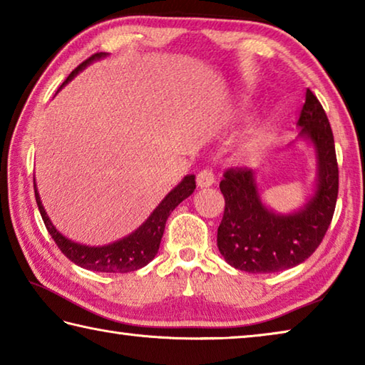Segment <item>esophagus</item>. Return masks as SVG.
Returning <instances> with one entry per match:
<instances>
[{
  "mask_svg": "<svg viewBox=\"0 0 365 365\" xmlns=\"http://www.w3.org/2000/svg\"><path fill=\"white\" fill-rule=\"evenodd\" d=\"M214 180H215V177L212 174V170H209V169H202L196 177V183H197V187H200V188L211 187Z\"/></svg>",
  "mask_w": 365,
  "mask_h": 365,
  "instance_id": "34e87169",
  "label": "esophagus"
}]
</instances>
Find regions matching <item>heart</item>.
Masks as SVG:
<instances>
[{
	"mask_svg": "<svg viewBox=\"0 0 365 365\" xmlns=\"http://www.w3.org/2000/svg\"><path fill=\"white\" fill-rule=\"evenodd\" d=\"M274 120H275V115H269V117H265L264 120L259 122L255 128H252L250 137H248L250 148H256L257 145H261L262 141L269 137L272 125H274Z\"/></svg>",
	"mask_w": 365,
	"mask_h": 365,
	"instance_id": "heart-1",
	"label": "heart"
}]
</instances>
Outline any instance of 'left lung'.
Listing matches in <instances>:
<instances>
[{"instance_id":"8db88e82","label":"left lung","mask_w":365,"mask_h":365,"mask_svg":"<svg viewBox=\"0 0 365 365\" xmlns=\"http://www.w3.org/2000/svg\"><path fill=\"white\" fill-rule=\"evenodd\" d=\"M296 125V141L311 145L317 163L314 193L299 209L283 214L265 206L256 170L230 169L220 182L225 211L217 228V246L235 269L250 274L292 269L317 250L330 225L338 197L335 140L322 104L309 88Z\"/></svg>"}]
</instances>
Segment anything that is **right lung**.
<instances>
[{
  "mask_svg": "<svg viewBox=\"0 0 365 365\" xmlns=\"http://www.w3.org/2000/svg\"><path fill=\"white\" fill-rule=\"evenodd\" d=\"M106 56L108 53H96L91 58L86 59L76 71L71 72V76L64 80L63 85L59 86V90H63L64 86L69 83L77 73L82 72L86 66H90L91 63H95V61H100ZM34 188L36 206H38V211L41 214L43 222H45L46 230L51 235L54 243L58 245V248L63 251V255L66 257H69L73 264H77L86 270L106 272V274H125V272H133L145 267L146 264H150L153 261L154 256L158 255L160 238H163L164 235L165 222H168L170 212L174 211L183 200H187V197L193 193L196 183L195 175H185L182 178V182L164 196V200L159 202L156 209H154L150 214V217H148L143 224L138 228H135L132 233L125 235L123 238L104 246H86L82 243L72 242V240L64 237V235L53 225V222L49 220L45 207L41 205L38 190H36V183H34Z\"/></svg>",
  "mask_w": 365,
  "mask_h": 365,
  "instance_id": "1",
  "label": "right lung"
}]
</instances>
